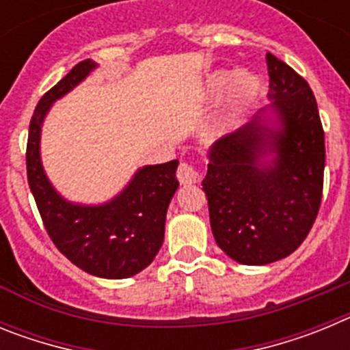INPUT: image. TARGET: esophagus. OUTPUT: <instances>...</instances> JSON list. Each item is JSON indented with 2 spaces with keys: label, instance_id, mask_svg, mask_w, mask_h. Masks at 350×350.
<instances>
[{
  "label": "esophagus",
  "instance_id": "esophagus-1",
  "mask_svg": "<svg viewBox=\"0 0 350 350\" xmlns=\"http://www.w3.org/2000/svg\"><path fill=\"white\" fill-rule=\"evenodd\" d=\"M177 178L180 184H194V182H198V178H200V173H198V170L194 168L191 163H180V166H178L177 170Z\"/></svg>",
  "mask_w": 350,
  "mask_h": 350
}]
</instances>
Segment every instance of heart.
Here are the masks:
<instances>
[{"instance_id": "obj_1", "label": "heart", "mask_w": 350, "mask_h": 350, "mask_svg": "<svg viewBox=\"0 0 350 350\" xmlns=\"http://www.w3.org/2000/svg\"><path fill=\"white\" fill-rule=\"evenodd\" d=\"M208 94L212 98H222L230 92V112L228 117L237 120L242 113L249 112L261 98V83L256 77L242 75L238 71L222 70L210 75L206 83Z\"/></svg>"}]
</instances>
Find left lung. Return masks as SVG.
I'll return each mask as SVG.
<instances>
[{
	"mask_svg": "<svg viewBox=\"0 0 350 350\" xmlns=\"http://www.w3.org/2000/svg\"><path fill=\"white\" fill-rule=\"evenodd\" d=\"M271 105L222 137L208 152L203 191L217 245L242 265H268L295 252L323 198L324 131L307 80L267 52ZM273 109L270 125L264 112Z\"/></svg>",
	"mask_w": 350,
	"mask_h": 350,
	"instance_id": "obj_1",
	"label": "left lung"
}]
</instances>
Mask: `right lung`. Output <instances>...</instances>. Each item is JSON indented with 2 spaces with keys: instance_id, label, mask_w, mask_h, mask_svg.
<instances>
[{
  "instance_id": "add662e5",
  "label": "right lung",
  "mask_w": 350,
  "mask_h": 350,
  "mask_svg": "<svg viewBox=\"0 0 350 350\" xmlns=\"http://www.w3.org/2000/svg\"><path fill=\"white\" fill-rule=\"evenodd\" d=\"M94 68L91 59L73 66L36 105L26 148L27 182L49 237L73 265L101 279H128L147 268L163 245L166 210L178 187V161L144 166L103 205L70 203L52 187L40 159L43 119L52 103Z\"/></svg>"
}]
</instances>
